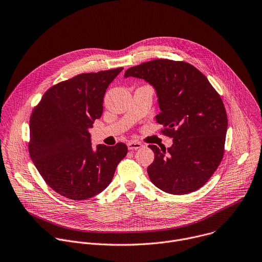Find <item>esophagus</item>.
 Returning a JSON list of instances; mask_svg holds the SVG:
<instances>
[{"mask_svg": "<svg viewBox=\"0 0 262 262\" xmlns=\"http://www.w3.org/2000/svg\"><path fill=\"white\" fill-rule=\"evenodd\" d=\"M142 147H143V145L139 142H128L127 143V148H128V150H132V151L140 149Z\"/></svg>", "mask_w": 262, "mask_h": 262, "instance_id": "esophagus-1", "label": "esophagus"}]
</instances>
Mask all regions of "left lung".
<instances>
[{"label": "left lung", "mask_w": 262, "mask_h": 262, "mask_svg": "<svg viewBox=\"0 0 262 262\" xmlns=\"http://www.w3.org/2000/svg\"><path fill=\"white\" fill-rule=\"evenodd\" d=\"M124 77L144 79L156 92L160 113L156 121L172 145H149L154 161L147 171L151 182L170 194H187L203 187L224 154L227 115L207 77L185 61L153 59L132 67Z\"/></svg>", "instance_id": "left-lung-1"}]
</instances>
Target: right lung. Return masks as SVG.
I'll list each match as a JSON object with an SVG mask.
<instances>
[{
    "instance_id": "right-lung-1",
    "label": "right lung",
    "mask_w": 262,
    "mask_h": 262,
    "mask_svg": "<svg viewBox=\"0 0 262 262\" xmlns=\"http://www.w3.org/2000/svg\"><path fill=\"white\" fill-rule=\"evenodd\" d=\"M123 68L85 73L59 82L44 94L30 120V156L58 194L91 199L108 187L126 153L123 143L92 146L89 129L103 114L106 90Z\"/></svg>"
}]
</instances>
